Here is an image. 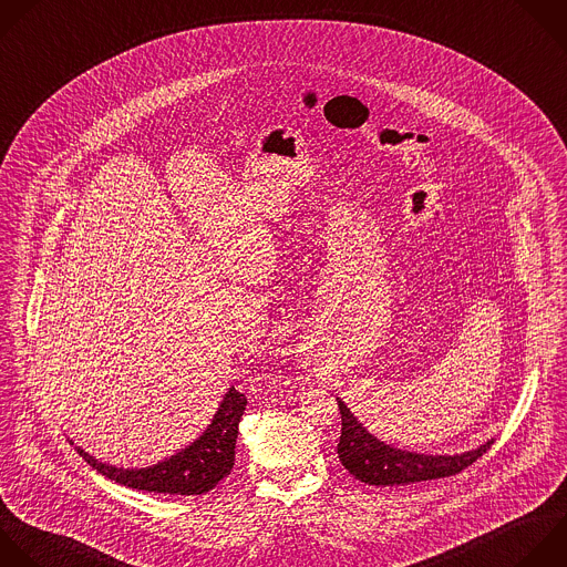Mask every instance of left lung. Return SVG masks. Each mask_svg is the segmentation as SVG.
<instances>
[{"label": "left lung", "mask_w": 567, "mask_h": 567, "mask_svg": "<svg viewBox=\"0 0 567 567\" xmlns=\"http://www.w3.org/2000/svg\"><path fill=\"white\" fill-rule=\"evenodd\" d=\"M338 410L342 419L340 441H338V458L362 483L369 485H408L432 478H445L463 472L476 458H481L494 441L485 445L454 454V456H432L396 450L375 436H371L362 423L349 412V408L338 399Z\"/></svg>", "instance_id": "8db88e82"}]
</instances>
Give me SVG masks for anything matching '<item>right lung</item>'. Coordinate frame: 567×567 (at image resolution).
<instances>
[{
    "mask_svg": "<svg viewBox=\"0 0 567 567\" xmlns=\"http://www.w3.org/2000/svg\"><path fill=\"white\" fill-rule=\"evenodd\" d=\"M245 408V394L231 388L225 394L212 425L203 432L198 441L151 467L124 470L93 458L82 447L75 450L93 470L120 485L157 494L198 496L214 489L227 474H231L236 461L238 425Z\"/></svg>",
    "mask_w": 567,
    "mask_h": 567,
    "instance_id": "1",
    "label": "right lung"
}]
</instances>
